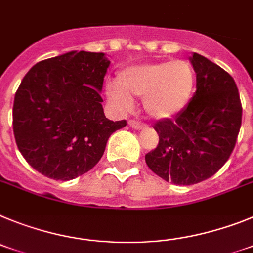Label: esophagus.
Here are the masks:
<instances>
[{
	"label": "esophagus",
	"instance_id": "obj_1",
	"mask_svg": "<svg viewBox=\"0 0 253 253\" xmlns=\"http://www.w3.org/2000/svg\"><path fill=\"white\" fill-rule=\"evenodd\" d=\"M128 125L135 129H141L142 127H144V125L142 124H140V122H137V121H132V120L128 121Z\"/></svg>",
	"mask_w": 253,
	"mask_h": 253
}]
</instances>
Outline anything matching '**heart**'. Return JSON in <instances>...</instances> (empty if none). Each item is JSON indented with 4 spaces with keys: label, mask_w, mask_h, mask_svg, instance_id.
Returning a JSON list of instances; mask_svg holds the SVG:
<instances>
[{
    "label": "heart",
    "mask_w": 253,
    "mask_h": 253,
    "mask_svg": "<svg viewBox=\"0 0 253 253\" xmlns=\"http://www.w3.org/2000/svg\"><path fill=\"white\" fill-rule=\"evenodd\" d=\"M196 85V72L183 60L146 63L121 71L108 99L121 111L132 107V96L142 98V108L154 120H168L188 104Z\"/></svg>",
    "instance_id": "1"
}]
</instances>
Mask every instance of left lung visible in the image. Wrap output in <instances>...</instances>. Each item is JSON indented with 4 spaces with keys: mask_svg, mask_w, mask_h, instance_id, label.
<instances>
[{
    "mask_svg": "<svg viewBox=\"0 0 253 253\" xmlns=\"http://www.w3.org/2000/svg\"><path fill=\"white\" fill-rule=\"evenodd\" d=\"M196 93L174 120L154 125L159 144L145 155L160 178L190 186L210 178L229 159L242 124V104L233 78L201 54L190 57Z\"/></svg>",
    "mask_w": 253,
    "mask_h": 253,
    "instance_id": "8db88e82",
    "label": "left lung"
}]
</instances>
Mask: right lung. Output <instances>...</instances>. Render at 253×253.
<instances>
[{
	"label": "right lung",
	"instance_id": "obj_1",
	"mask_svg": "<svg viewBox=\"0 0 253 253\" xmlns=\"http://www.w3.org/2000/svg\"><path fill=\"white\" fill-rule=\"evenodd\" d=\"M111 61L72 50L34 65L15 94L12 126L21 155L56 181L89 172L126 121L104 116L100 91Z\"/></svg>",
	"mask_w": 253,
	"mask_h": 253
}]
</instances>
